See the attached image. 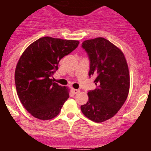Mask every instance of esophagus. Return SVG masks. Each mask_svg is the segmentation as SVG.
Returning a JSON list of instances; mask_svg holds the SVG:
<instances>
[{"label":"esophagus","instance_id":"34e87169","mask_svg":"<svg viewBox=\"0 0 151 151\" xmlns=\"http://www.w3.org/2000/svg\"><path fill=\"white\" fill-rule=\"evenodd\" d=\"M72 91H73V93L74 94H78V92H79V90H78V89L72 88Z\"/></svg>","mask_w":151,"mask_h":151}]
</instances>
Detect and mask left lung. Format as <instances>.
<instances>
[{"label":"left lung","instance_id":"left-lung-1","mask_svg":"<svg viewBox=\"0 0 151 151\" xmlns=\"http://www.w3.org/2000/svg\"><path fill=\"white\" fill-rule=\"evenodd\" d=\"M90 60L89 76L96 77L97 88L88 91V101L81 106L85 116L96 122L112 118L120 110L129 91L128 64L119 48L104 38L82 44Z\"/></svg>","mask_w":151,"mask_h":151}]
</instances>
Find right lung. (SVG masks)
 Listing matches in <instances>:
<instances>
[{"label":"right lung","mask_w":151,"mask_h":151,"mask_svg":"<svg viewBox=\"0 0 151 151\" xmlns=\"http://www.w3.org/2000/svg\"><path fill=\"white\" fill-rule=\"evenodd\" d=\"M79 41L43 37L31 44L20 57L15 71L17 94L31 115L47 120L60 113L69 98V90L52 78L63 57Z\"/></svg>","instance_id":"right-lung-1"}]
</instances>
